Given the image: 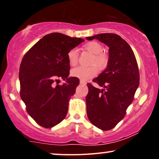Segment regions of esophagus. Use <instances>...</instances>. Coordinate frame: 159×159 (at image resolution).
<instances>
[{
  "label": "esophagus",
  "mask_w": 159,
  "mask_h": 159,
  "mask_svg": "<svg viewBox=\"0 0 159 159\" xmlns=\"http://www.w3.org/2000/svg\"><path fill=\"white\" fill-rule=\"evenodd\" d=\"M80 84H86V81H83V80H80Z\"/></svg>",
  "instance_id": "1"
}]
</instances>
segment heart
Returning <instances> with one entry per match:
<instances>
[{
  "label": "heart",
  "mask_w": 159,
  "mask_h": 159,
  "mask_svg": "<svg viewBox=\"0 0 159 159\" xmlns=\"http://www.w3.org/2000/svg\"><path fill=\"white\" fill-rule=\"evenodd\" d=\"M87 51L94 54L90 61V66H78L74 68L71 72L72 76L81 80H87L95 77L98 73V66L103 69L107 63V57L103 54L104 48L100 43L97 42H90L85 45ZM78 51L77 48H72L67 53V59L72 66H75L78 61ZM98 65L97 67L96 66Z\"/></svg>",
  "instance_id": "1"
}]
</instances>
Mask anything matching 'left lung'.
<instances>
[{
  "label": "left lung",
  "mask_w": 159,
  "mask_h": 159,
  "mask_svg": "<svg viewBox=\"0 0 159 159\" xmlns=\"http://www.w3.org/2000/svg\"><path fill=\"white\" fill-rule=\"evenodd\" d=\"M94 39L109 47V59L107 68L93 80L102 89L87 84V114L93 125L107 131L123 119L132 104L139 86V70L132 49L119 35L100 34L87 37Z\"/></svg>",
  "instance_id": "left-lung-1"
}]
</instances>
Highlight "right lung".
<instances>
[{
  "mask_svg": "<svg viewBox=\"0 0 159 159\" xmlns=\"http://www.w3.org/2000/svg\"><path fill=\"white\" fill-rule=\"evenodd\" d=\"M84 41L60 33L47 34L27 52L19 68L20 96L28 114L49 129L66 117L79 79L69 75L67 53ZM66 80L62 85L54 84Z\"/></svg>",
  "mask_w": 159,
  "mask_h": 159,
  "instance_id": "1",
  "label": "right lung"
}]
</instances>
